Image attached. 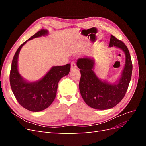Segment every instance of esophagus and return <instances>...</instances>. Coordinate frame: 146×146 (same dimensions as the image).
Segmentation results:
<instances>
[{"label": "esophagus", "instance_id": "34e87169", "mask_svg": "<svg viewBox=\"0 0 146 146\" xmlns=\"http://www.w3.org/2000/svg\"><path fill=\"white\" fill-rule=\"evenodd\" d=\"M70 68H71L72 69H74L77 68V66L76 63H75V61H72L71 63H70Z\"/></svg>", "mask_w": 146, "mask_h": 146}]
</instances>
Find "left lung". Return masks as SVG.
<instances>
[{
  "label": "left lung",
  "instance_id": "8db88e82",
  "mask_svg": "<svg viewBox=\"0 0 146 146\" xmlns=\"http://www.w3.org/2000/svg\"><path fill=\"white\" fill-rule=\"evenodd\" d=\"M113 46L121 48L126 56L122 77L117 84L102 82L97 77L93 71V60L83 58L77 62L81 74L79 82L81 96L88 105L95 109L107 110L118 104L125 96L131 80L133 66L129 49L122 41L111 35L109 47Z\"/></svg>",
  "mask_w": 146,
  "mask_h": 146
}]
</instances>
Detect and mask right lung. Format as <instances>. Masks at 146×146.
<instances>
[{"label": "right lung", "instance_id": "1", "mask_svg": "<svg viewBox=\"0 0 146 146\" xmlns=\"http://www.w3.org/2000/svg\"><path fill=\"white\" fill-rule=\"evenodd\" d=\"M47 30L41 29L25 41L17 48L13 57L10 74L12 91L18 103L30 111L38 112L45 110L54 100L58 82L63 77L68 75L70 64L54 66L41 80L36 82H26L17 70V58L21 48L29 40L44 36Z\"/></svg>", "mask_w": 146, "mask_h": 146}]
</instances>
